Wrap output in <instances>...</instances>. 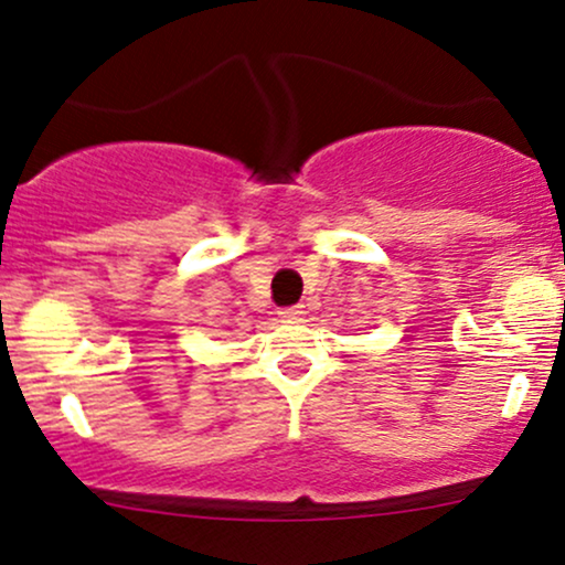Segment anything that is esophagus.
<instances>
[{"label": "esophagus", "instance_id": "34e87169", "mask_svg": "<svg viewBox=\"0 0 565 565\" xmlns=\"http://www.w3.org/2000/svg\"><path fill=\"white\" fill-rule=\"evenodd\" d=\"M302 316H305L302 305H291V308L278 310V319H281V321H300Z\"/></svg>", "mask_w": 565, "mask_h": 565}]
</instances>
